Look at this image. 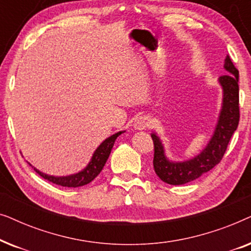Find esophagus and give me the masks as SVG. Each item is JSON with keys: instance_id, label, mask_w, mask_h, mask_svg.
Instances as JSON below:
<instances>
[{"instance_id": "esophagus-1", "label": "esophagus", "mask_w": 251, "mask_h": 251, "mask_svg": "<svg viewBox=\"0 0 251 251\" xmlns=\"http://www.w3.org/2000/svg\"><path fill=\"white\" fill-rule=\"evenodd\" d=\"M151 122V118L149 115H138L133 121V128L136 130H145L149 128Z\"/></svg>"}]
</instances>
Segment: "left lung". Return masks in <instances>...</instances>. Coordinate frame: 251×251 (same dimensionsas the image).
Masks as SVG:
<instances>
[{"label": "left lung", "mask_w": 251, "mask_h": 251, "mask_svg": "<svg viewBox=\"0 0 251 251\" xmlns=\"http://www.w3.org/2000/svg\"><path fill=\"white\" fill-rule=\"evenodd\" d=\"M224 68L227 74L218 78L223 89L222 109L219 113L214 135L207 146L193 159L174 162L166 156L163 144L155 132L152 133L154 143V170L161 180L170 185H183L197 179L221 162L227 149L229 139L238 128L239 109V71L231 58L226 56Z\"/></svg>", "instance_id": "obj_1"}]
</instances>
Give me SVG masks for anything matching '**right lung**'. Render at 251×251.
Segmentation results:
<instances>
[{"instance_id": "right-lung-1", "label": "right lung", "mask_w": 251, "mask_h": 251, "mask_svg": "<svg viewBox=\"0 0 251 251\" xmlns=\"http://www.w3.org/2000/svg\"><path fill=\"white\" fill-rule=\"evenodd\" d=\"M123 132L125 131H119L114 133V135H112L111 137H108V138H106L104 142L97 147V150L95 151V153L92 154V157L90 162L88 163V166L85 167L83 170L80 171V173L70 175V176L57 177V176H50V175L41 173V171L37 170L36 168H34V170H35L41 177H43L44 179L49 180L53 184L60 185V186H65V187L83 186V185H87L90 183V181L94 180L95 178L100 174V171L105 166L106 161L108 159L109 154H111V151L113 149V145H114L115 143V139ZM30 166H32V164H30Z\"/></svg>"}]
</instances>
